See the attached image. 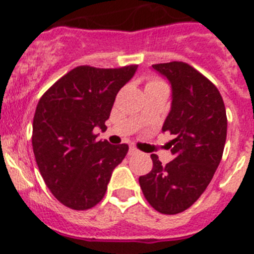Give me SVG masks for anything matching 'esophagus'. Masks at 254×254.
Returning a JSON list of instances; mask_svg holds the SVG:
<instances>
[{"instance_id":"esophagus-1","label":"esophagus","mask_w":254,"mask_h":254,"mask_svg":"<svg viewBox=\"0 0 254 254\" xmlns=\"http://www.w3.org/2000/svg\"><path fill=\"white\" fill-rule=\"evenodd\" d=\"M137 152H138V150L136 149V147H134V146L129 147V151H128L129 155H134V154H137Z\"/></svg>"}]
</instances>
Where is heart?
Listing matches in <instances>:
<instances>
[{
  "label": "heart",
  "instance_id": "obj_1",
  "mask_svg": "<svg viewBox=\"0 0 254 254\" xmlns=\"http://www.w3.org/2000/svg\"><path fill=\"white\" fill-rule=\"evenodd\" d=\"M156 85H164L163 82H160V81H150L149 84H147V86H156Z\"/></svg>",
  "mask_w": 254,
  "mask_h": 254
}]
</instances>
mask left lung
Returning <instances> with one entry per match:
<instances>
[{
    "mask_svg": "<svg viewBox=\"0 0 254 254\" xmlns=\"http://www.w3.org/2000/svg\"><path fill=\"white\" fill-rule=\"evenodd\" d=\"M172 86L170 112L163 132L174 136V155L165 167L155 154L152 169L138 178L147 202L165 215L193 205L205 192L219 167L226 140L225 105L210 80L185 62L152 64Z\"/></svg>",
    "mask_w": 254,
    "mask_h": 254,
    "instance_id": "obj_1",
    "label": "left lung"
}]
</instances>
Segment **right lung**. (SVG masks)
<instances>
[{"label":"right lung","mask_w":254,"mask_h":254,"mask_svg":"<svg viewBox=\"0 0 254 254\" xmlns=\"http://www.w3.org/2000/svg\"><path fill=\"white\" fill-rule=\"evenodd\" d=\"M136 64L122 68L78 66L46 91L33 121V151L53 196L72 210L99 203L112 173L128 145L98 141L107 129L118 91L133 77Z\"/></svg>","instance_id":"add662e5"}]
</instances>
